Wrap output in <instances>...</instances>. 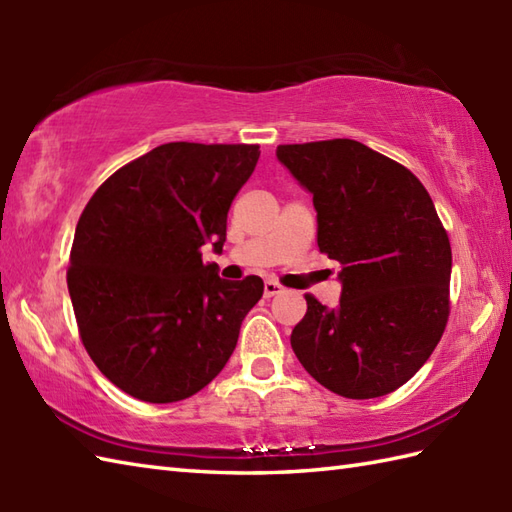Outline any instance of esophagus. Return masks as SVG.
Wrapping results in <instances>:
<instances>
[{
    "label": "esophagus",
    "instance_id": "34e87169",
    "mask_svg": "<svg viewBox=\"0 0 512 512\" xmlns=\"http://www.w3.org/2000/svg\"><path fill=\"white\" fill-rule=\"evenodd\" d=\"M281 292H284V288H281L277 281H273V279H268L266 284H264V295L270 299V297H275V295H281Z\"/></svg>",
    "mask_w": 512,
    "mask_h": 512
}]
</instances>
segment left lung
Segmentation results:
<instances>
[{
	"label": "left lung",
	"instance_id": "8db88e82",
	"mask_svg": "<svg viewBox=\"0 0 512 512\" xmlns=\"http://www.w3.org/2000/svg\"><path fill=\"white\" fill-rule=\"evenodd\" d=\"M277 160L312 195L319 250L341 264L339 306L308 295L292 350L334 394H391L427 363L449 319L451 244L431 195L350 138L279 145Z\"/></svg>",
	"mask_w": 512,
	"mask_h": 512
}]
</instances>
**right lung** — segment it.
<instances>
[{
  "mask_svg": "<svg viewBox=\"0 0 512 512\" xmlns=\"http://www.w3.org/2000/svg\"><path fill=\"white\" fill-rule=\"evenodd\" d=\"M257 160V145L167 143L118 169L83 209L68 270L74 317L125 394L184 400L231 358L264 281L222 279L202 246L222 253L228 209Z\"/></svg>",
  "mask_w": 512,
  "mask_h": 512,
  "instance_id": "right-lung-1",
  "label": "right lung"
}]
</instances>
